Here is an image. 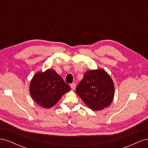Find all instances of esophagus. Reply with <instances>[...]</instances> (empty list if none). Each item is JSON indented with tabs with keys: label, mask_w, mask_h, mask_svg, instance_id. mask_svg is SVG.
<instances>
[{
	"label": "esophagus",
	"mask_w": 148,
	"mask_h": 148,
	"mask_svg": "<svg viewBox=\"0 0 148 148\" xmlns=\"http://www.w3.org/2000/svg\"><path fill=\"white\" fill-rule=\"evenodd\" d=\"M70 87H71V89H73V90H75V88H76V84H75V83L71 84H70Z\"/></svg>",
	"instance_id": "esophagus-1"
}]
</instances>
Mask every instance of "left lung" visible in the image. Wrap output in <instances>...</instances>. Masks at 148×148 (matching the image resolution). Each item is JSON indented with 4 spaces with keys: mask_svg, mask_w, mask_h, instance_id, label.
Returning a JSON list of instances; mask_svg holds the SVG:
<instances>
[{
    "mask_svg": "<svg viewBox=\"0 0 148 148\" xmlns=\"http://www.w3.org/2000/svg\"><path fill=\"white\" fill-rule=\"evenodd\" d=\"M114 90L112 79L102 69L88 71L76 88L77 95L94 110H102L109 106L113 100Z\"/></svg>",
    "mask_w": 148,
    "mask_h": 148,
    "instance_id": "1",
    "label": "left lung"
}]
</instances>
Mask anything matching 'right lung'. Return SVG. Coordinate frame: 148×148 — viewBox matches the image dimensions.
<instances>
[{
    "label": "right lung",
    "mask_w": 148,
    "mask_h": 148,
    "mask_svg": "<svg viewBox=\"0 0 148 148\" xmlns=\"http://www.w3.org/2000/svg\"><path fill=\"white\" fill-rule=\"evenodd\" d=\"M70 87L54 70L38 72L31 80L30 95L35 102L45 108H50L59 101Z\"/></svg>",
    "instance_id": "right-lung-1"
}]
</instances>
